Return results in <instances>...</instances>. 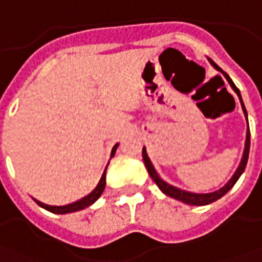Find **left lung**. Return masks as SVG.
<instances>
[{
  "instance_id": "8db88e82",
  "label": "left lung",
  "mask_w": 262,
  "mask_h": 262,
  "mask_svg": "<svg viewBox=\"0 0 262 262\" xmlns=\"http://www.w3.org/2000/svg\"><path fill=\"white\" fill-rule=\"evenodd\" d=\"M211 64L215 67L218 71H221V73L224 74V77L227 78V81L230 82V85L232 86V90L237 93L238 98H239V101H241V105H243V111H244L245 114V118H247V110H245L244 107V102H243V100H241L239 90H238L237 86H235V84L232 82V79L228 77V74L224 73V71H223V70H221L215 62H212V61H211ZM247 122H248V120H247ZM248 154H250V128H247V140H245V148H244V155H243V160H241L239 167H238L237 171H235V174L232 176V178H231L230 181L225 184L223 188L218 189V191H215V192H210V194H194V192H187V191H183V189L176 188V187L169 185V184H167L165 181H162L161 178L158 177V174L155 172L154 167H152V164H151V161H149L145 148H142V158H144V164H145V167H147V169H148L149 177H151V178H152V181L158 185V188L161 189L165 195L171 196V198H176V200H180V201H183V203L185 204H189V205H207V204L214 203V201L220 200L223 195H225V194H227V192L234 187V184L237 183L238 178L241 177V174L244 172L245 165H247V161H248Z\"/></svg>"
}]
</instances>
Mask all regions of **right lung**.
<instances>
[{
  "label": "right lung",
  "instance_id": "right-lung-1",
  "mask_svg": "<svg viewBox=\"0 0 262 262\" xmlns=\"http://www.w3.org/2000/svg\"><path fill=\"white\" fill-rule=\"evenodd\" d=\"M117 147H118V144H115V145H114L113 151H111V157L115 154V149H117ZM105 171H107V168H105ZM105 171H104V174H102V177H101L100 183H98V185L95 187V189H94L93 192H91V194H88L86 196H84L82 200L77 201V203L68 204V205H62V207H52V205H47V204L39 203V201H37V200H35V203H37L39 207H42V208H45L47 211H50V212H54V214H67V212H75V211L84 210V208H86V207H90L93 203H95V201H97V200L101 196V194H102V191H104V188H105Z\"/></svg>",
  "mask_w": 262,
  "mask_h": 262
}]
</instances>
